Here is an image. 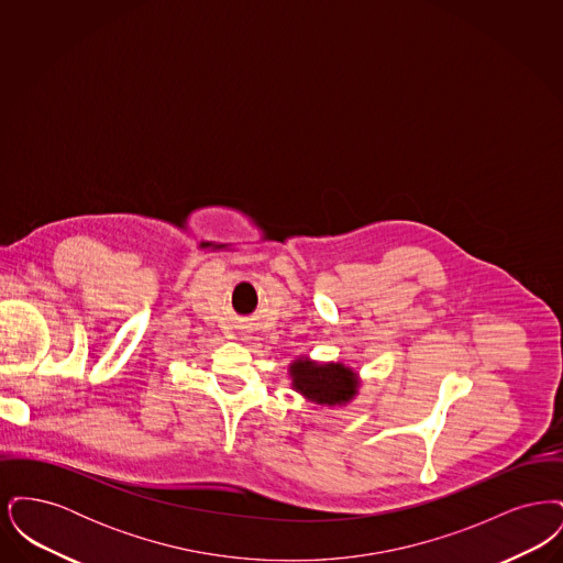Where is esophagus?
Here are the masks:
<instances>
[{
  "mask_svg": "<svg viewBox=\"0 0 563 563\" xmlns=\"http://www.w3.org/2000/svg\"><path fill=\"white\" fill-rule=\"evenodd\" d=\"M244 338H249V335H244Z\"/></svg>",
  "mask_w": 563,
  "mask_h": 563,
  "instance_id": "obj_1",
  "label": "esophagus"
}]
</instances>
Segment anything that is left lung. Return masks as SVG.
Here are the masks:
<instances>
[{
    "mask_svg": "<svg viewBox=\"0 0 563 563\" xmlns=\"http://www.w3.org/2000/svg\"><path fill=\"white\" fill-rule=\"evenodd\" d=\"M291 388L303 401L319 407H346L356 399L361 375L342 361H312L306 354L289 363Z\"/></svg>",
    "mask_w": 563,
    "mask_h": 563,
    "instance_id": "1",
    "label": "left lung"
}]
</instances>
